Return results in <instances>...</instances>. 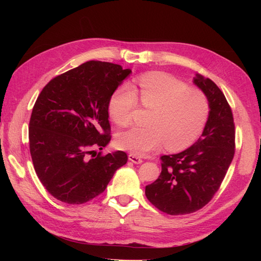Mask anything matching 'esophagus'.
I'll list each match as a JSON object with an SVG mask.
<instances>
[{
	"instance_id": "obj_1",
	"label": "esophagus",
	"mask_w": 261,
	"mask_h": 261,
	"mask_svg": "<svg viewBox=\"0 0 261 261\" xmlns=\"http://www.w3.org/2000/svg\"><path fill=\"white\" fill-rule=\"evenodd\" d=\"M128 160L132 161L133 163H136V164L143 163V159H141V158H140L139 155L134 154V153H129V154H128Z\"/></svg>"
}]
</instances>
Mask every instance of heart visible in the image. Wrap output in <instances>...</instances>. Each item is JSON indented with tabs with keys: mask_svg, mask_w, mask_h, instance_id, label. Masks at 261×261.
<instances>
[{
	"mask_svg": "<svg viewBox=\"0 0 261 261\" xmlns=\"http://www.w3.org/2000/svg\"><path fill=\"white\" fill-rule=\"evenodd\" d=\"M138 86L141 105L153 110L149 127L134 126L121 132L116 137L118 147L134 154H144L163 144L171 151H180L200 137L210 115V102L202 90L159 72L144 75ZM137 107V92L128 85L118 87L109 101V112L120 126L130 123Z\"/></svg>",
	"mask_w": 261,
	"mask_h": 261,
	"instance_id": "heart-1",
	"label": "heart"
}]
</instances>
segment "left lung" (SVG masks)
I'll use <instances>...</instances> for the list:
<instances>
[{"mask_svg":"<svg viewBox=\"0 0 261 261\" xmlns=\"http://www.w3.org/2000/svg\"><path fill=\"white\" fill-rule=\"evenodd\" d=\"M194 83L206 93L210 115L201 137L176 154L162 155L159 178L146 186L148 200L171 216L198 211L213 198L235 153V124L223 92L197 74Z\"/></svg>","mask_w":261,"mask_h":261,"instance_id":"left-lung-1","label":"left lung"}]
</instances>
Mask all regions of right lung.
<instances>
[{"mask_svg": "<svg viewBox=\"0 0 261 261\" xmlns=\"http://www.w3.org/2000/svg\"><path fill=\"white\" fill-rule=\"evenodd\" d=\"M130 73L113 63L89 61L54 77L38 96L29 121L30 154L54 198L69 204L89 201L127 162L124 151L92 153L111 140L109 101Z\"/></svg>", "mask_w": 261, "mask_h": 261, "instance_id": "add662e5", "label": "right lung"}]
</instances>
